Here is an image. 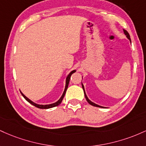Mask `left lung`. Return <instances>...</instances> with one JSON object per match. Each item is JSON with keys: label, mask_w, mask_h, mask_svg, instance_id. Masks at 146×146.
Instances as JSON below:
<instances>
[{"label": "left lung", "mask_w": 146, "mask_h": 146, "mask_svg": "<svg viewBox=\"0 0 146 146\" xmlns=\"http://www.w3.org/2000/svg\"><path fill=\"white\" fill-rule=\"evenodd\" d=\"M123 32H124V34H125V35L126 36V37H127V38L129 39V40H130V42H131V39H130V34H128V32H127V31H126V30H125V29H123ZM81 84H82V88H83V92H84L85 97H86V100H87V101H88V102L90 104L92 105V106H95V107H98V108H105V107H103V106H99V105H97V104H94V103H93L92 101H91L89 99H88V96H87V95H86V91H85V88H84V86H83V83H81Z\"/></svg>", "instance_id": "1"}]
</instances>
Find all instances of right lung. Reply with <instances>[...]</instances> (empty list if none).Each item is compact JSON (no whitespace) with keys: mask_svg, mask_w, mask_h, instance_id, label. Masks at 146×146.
Wrapping results in <instances>:
<instances>
[{"mask_svg":"<svg viewBox=\"0 0 146 146\" xmlns=\"http://www.w3.org/2000/svg\"><path fill=\"white\" fill-rule=\"evenodd\" d=\"M75 72H76V70H72V72H70V74L67 76L66 77V80H65V90H64V92H63V94H62V96H60V98L58 100V101H56V102L54 103V104H46V105H40V104H36V103L33 102V101H32V100H30L29 99V98H27V96H25V95H24L22 93V92L21 91V94L23 95V96L25 98V99L27 101H28L29 104H31L32 105H33L34 106H35V107L38 108H40V109H49V108H54V107H56V106H58V105L60 104V103L62 102V101H63V97H64L65 94V92H66L67 91V89H68V85H69V82H70V76H71V75L73 73H74Z\"/></svg>","mask_w":146,"mask_h":146,"instance_id":"add662e5","label":"right lung"}]
</instances>
